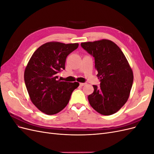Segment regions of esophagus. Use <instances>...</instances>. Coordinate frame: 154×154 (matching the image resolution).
Returning <instances> with one entry per match:
<instances>
[{
  "label": "esophagus",
  "mask_w": 154,
  "mask_h": 154,
  "mask_svg": "<svg viewBox=\"0 0 154 154\" xmlns=\"http://www.w3.org/2000/svg\"><path fill=\"white\" fill-rule=\"evenodd\" d=\"M85 85V83H80V86H83V85Z\"/></svg>",
  "instance_id": "obj_1"
}]
</instances>
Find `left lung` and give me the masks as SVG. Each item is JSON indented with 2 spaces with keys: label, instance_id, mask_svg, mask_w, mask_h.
I'll list each match as a JSON object with an SVG mask.
<instances>
[{
  "label": "left lung",
  "instance_id": "left-lung-1",
  "mask_svg": "<svg viewBox=\"0 0 154 154\" xmlns=\"http://www.w3.org/2000/svg\"><path fill=\"white\" fill-rule=\"evenodd\" d=\"M81 46L94 58L100 80V86L93 85L94 92L88 96L90 105L102 115L115 114L127 101L133 83V72L127 58L109 40L83 42Z\"/></svg>",
  "mask_w": 154,
  "mask_h": 154
}]
</instances>
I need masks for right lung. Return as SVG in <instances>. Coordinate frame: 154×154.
Here are the masks:
<instances>
[{
	"mask_svg": "<svg viewBox=\"0 0 154 154\" xmlns=\"http://www.w3.org/2000/svg\"><path fill=\"white\" fill-rule=\"evenodd\" d=\"M79 44L47 42L32 54L24 71L27 92L36 108L48 115L62 110L68 104L78 82H61L58 73L65 69L67 56L76 49Z\"/></svg>",
	"mask_w": 154,
	"mask_h": 154,
	"instance_id": "add662e5",
	"label": "right lung"
}]
</instances>
